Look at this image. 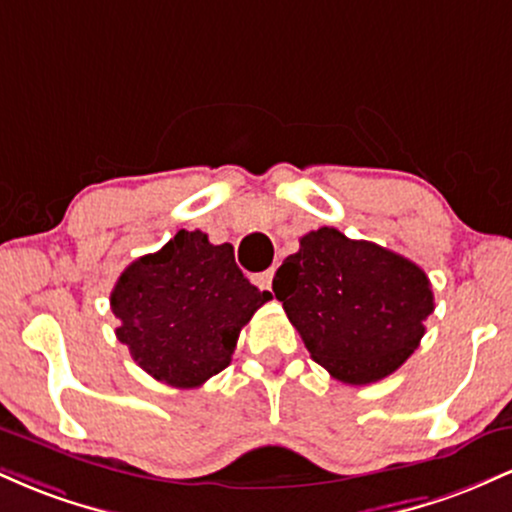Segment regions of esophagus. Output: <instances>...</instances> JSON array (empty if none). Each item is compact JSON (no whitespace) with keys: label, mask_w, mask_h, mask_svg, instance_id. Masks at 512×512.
<instances>
[{"label":"esophagus","mask_w":512,"mask_h":512,"mask_svg":"<svg viewBox=\"0 0 512 512\" xmlns=\"http://www.w3.org/2000/svg\"><path fill=\"white\" fill-rule=\"evenodd\" d=\"M272 279H274V269H267V272H260L255 276V284L260 286V289L269 291L272 289Z\"/></svg>","instance_id":"34e87169"}]
</instances>
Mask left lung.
<instances>
[{
    "mask_svg": "<svg viewBox=\"0 0 512 512\" xmlns=\"http://www.w3.org/2000/svg\"><path fill=\"white\" fill-rule=\"evenodd\" d=\"M272 289L310 356L349 385L395 373L433 313L431 281L419 264L330 226L305 233Z\"/></svg>",
    "mask_w": 512,
    "mask_h": 512,
    "instance_id": "obj_1",
    "label": "left lung"
}]
</instances>
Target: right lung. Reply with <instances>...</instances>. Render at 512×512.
<instances>
[{
  "label": "right lung",
  "instance_id": "obj_1",
  "mask_svg": "<svg viewBox=\"0 0 512 512\" xmlns=\"http://www.w3.org/2000/svg\"><path fill=\"white\" fill-rule=\"evenodd\" d=\"M269 298L240 272L231 243L178 231L120 274L110 308L134 361L158 383L192 390L231 363L240 330Z\"/></svg>",
  "mask_w": 512,
  "mask_h": 512
}]
</instances>
